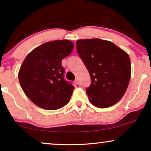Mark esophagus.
Masks as SVG:
<instances>
[{
    "label": "esophagus",
    "instance_id": "1",
    "mask_svg": "<svg viewBox=\"0 0 151 151\" xmlns=\"http://www.w3.org/2000/svg\"><path fill=\"white\" fill-rule=\"evenodd\" d=\"M75 83H76V84H79V80H78V79H76V80H75Z\"/></svg>",
    "mask_w": 151,
    "mask_h": 151
}]
</instances>
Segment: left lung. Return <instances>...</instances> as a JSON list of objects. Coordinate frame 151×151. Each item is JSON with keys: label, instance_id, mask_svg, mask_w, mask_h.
<instances>
[{"label": "left lung", "instance_id": "obj_1", "mask_svg": "<svg viewBox=\"0 0 151 151\" xmlns=\"http://www.w3.org/2000/svg\"><path fill=\"white\" fill-rule=\"evenodd\" d=\"M78 55L89 73L91 83L86 92L90 102L107 108L120 100L131 79V60L124 51L110 41L78 40Z\"/></svg>", "mask_w": 151, "mask_h": 151}]
</instances>
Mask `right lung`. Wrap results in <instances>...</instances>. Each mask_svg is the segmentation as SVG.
Wrapping results in <instances>:
<instances>
[{
	"label": "right lung",
	"mask_w": 151,
	"mask_h": 151,
	"mask_svg": "<svg viewBox=\"0 0 151 151\" xmlns=\"http://www.w3.org/2000/svg\"><path fill=\"white\" fill-rule=\"evenodd\" d=\"M73 47L68 40L51 41L36 47L24 60L18 79L24 93L38 106L56 110L69 102L75 87L64 78L62 60Z\"/></svg>",
	"instance_id": "add662e5"
}]
</instances>
